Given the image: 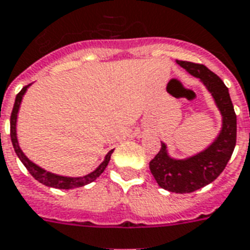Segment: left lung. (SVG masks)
<instances>
[{
	"label": "left lung",
	"mask_w": 250,
	"mask_h": 250,
	"mask_svg": "<svg viewBox=\"0 0 250 250\" xmlns=\"http://www.w3.org/2000/svg\"><path fill=\"white\" fill-rule=\"evenodd\" d=\"M177 62L205 83L214 97L223 117L222 132L201 153L186 160L170 159L167 153V146L161 143L159 153L150 160V173L160 188L171 193L186 194L211 184L224 170L235 149L237 122L228 87L218 74L211 72L203 64L180 60H177Z\"/></svg>",
	"instance_id": "left-lung-1"
}]
</instances>
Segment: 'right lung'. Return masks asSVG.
Instances as JSON below:
<instances>
[{"label":"right lung","instance_id":"obj_1","mask_svg":"<svg viewBox=\"0 0 250 250\" xmlns=\"http://www.w3.org/2000/svg\"><path fill=\"white\" fill-rule=\"evenodd\" d=\"M28 85L19 91L17 97H15V102H14V107H13V111H11L10 115V138L11 143H13V146H14V150L17 156L19 157V160L23 163V165L26 167L30 174H31L36 181H39L41 184L45 185V186H49V188H65V190H69V188H81V186H85V185L90 184L94 180H97L98 177L104 173V170L107 167L108 161H110V157H111V153L114 152V149L110 150L107 155H106V159L100 167H97L94 171H91L90 174L83 177H79V178H72V177H62V176H56V174H52L49 171H45L44 169H42L38 165H35L34 163H31L30 160L23 155V152L21 150L18 146V140H17V131H15V125H17V114H18L19 110V104H21V101H22V97L27 90Z\"/></svg>","mask_w":250,"mask_h":250}]
</instances>
